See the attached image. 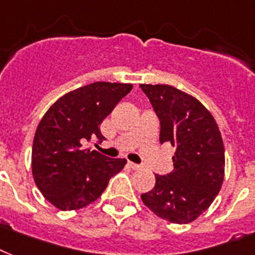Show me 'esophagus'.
<instances>
[{
    "label": "esophagus",
    "instance_id": "34e87169",
    "mask_svg": "<svg viewBox=\"0 0 255 255\" xmlns=\"http://www.w3.org/2000/svg\"><path fill=\"white\" fill-rule=\"evenodd\" d=\"M128 165H129L130 169H133V170H138L139 169V165H137V163H134V162H128Z\"/></svg>",
    "mask_w": 255,
    "mask_h": 255
}]
</instances>
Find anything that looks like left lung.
<instances>
[{
  "label": "left lung",
  "instance_id": "8db88e82",
  "mask_svg": "<svg viewBox=\"0 0 255 255\" xmlns=\"http://www.w3.org/2000/svg\"><path fill=\"white\" fill-rule=\"evenodd\" d=\"M159 120V142L175 147L174 170L155 174V185L141 194L146 206L173 224H189L220 193L225 149L220 129L197 98L169 85H139Z\"/></svg>",
  "mask_w": 255,
  "mask_h": 255
}]
</instances>
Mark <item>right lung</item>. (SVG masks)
Instances as JSON below:
<instances>
[{
  "label": "right lung",
  "instance_id": "obj_1",
  "mask_svg": "<svg viewBox=\"0 0 255 255\" xmlns=\"http://www.w3.org/2000/svg\"><path fill=\"white\" fill-rule=\"evenodd\" d=\"M130 84L94 82L57 100L39 122L31 150L35 185L61 210L94 202L110 178L124 169L125 158H109L86 142H101L100 125L131 90Z\"/></svg>",
  "mask_w": 255,
  "mask_h": 255
}]
</instances>
